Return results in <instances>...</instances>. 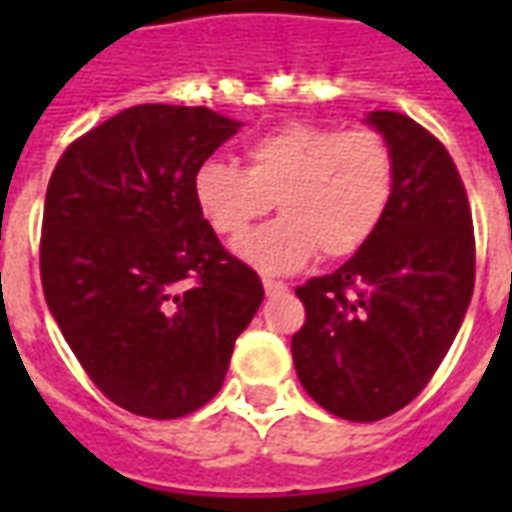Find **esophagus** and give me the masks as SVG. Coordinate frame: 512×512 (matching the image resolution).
<instances>
[{"label":"esophagus","mask_w":512,"mask_h":512,"mask_svg":"<svg viewBox=\"0 0 512 512\" xmlns=\"http://www.w3.org/2000/svg\"><path fill=\"white\" fill-rule=\"evenodd\" d=\"M263 288H266L268 296H279V293H288V285L279 282V279H263Z\"/></svg>","instance_id":"34e87169"}]
</instances>
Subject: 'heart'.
Listing matches in <instances>:
<instances>
[{"label": "heart", "mask_w": 512, "mask_h": 512, "mask_svg": "<svg viewBox=\"0 0 512 512\" xmlns=\"http://www.w3.org/2000/svg\"><path fill=\"white\" fill-rule=\"evenodd\" d=\"M246 167L208 158L194 169L191 194L213 233L235 241L277 200V222L238 244V255L266 274H288L315 252L323 260L356 255L384 219L395 158L373 128L290 120L252 139Z\"/></svg>", "instance_id": "heart-1"}]
</instances>
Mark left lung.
I'll return each instance as SVG.
<instances>
[{"instance_id":"8db88e82","label":"left lung","mask_w":512,"mask_h":512,"mask_svg":"<svg viewBox=\"0 0 512 512\" xmlns=\"http://www.w3.org/2000/svg\"><path fill=\"white\" fill-rule=\"evenodd\" d=\"M367 120L392 147V200L351 260L296 288L307 321L290 340L307 395L351 422L389 417L425 389L474 290L472 208L447 147L400 112Z\"/></svg>"}]
</instances>
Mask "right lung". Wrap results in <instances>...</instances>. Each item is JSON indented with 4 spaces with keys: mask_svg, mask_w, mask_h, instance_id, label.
Wrapping results in <instances>:
<instances>
[{
    "mask_svg": "<svg viewBox=\"0 0 512 512\" xmlns=\"http://www.w3.org/2000/svg\"><path fill=\"white\" fill-rule=\"evenodd\" d=\"M238 126L205 106H131L73 139L51 172L49 310L93 384L139 417L205 406L263 301L191 194L194 169Z\"/></svg>",
    "mask_w": 512,
    "mask_h": 512,
    "instance_id": "1",
    "label": "right lung"
}]
</instances>
